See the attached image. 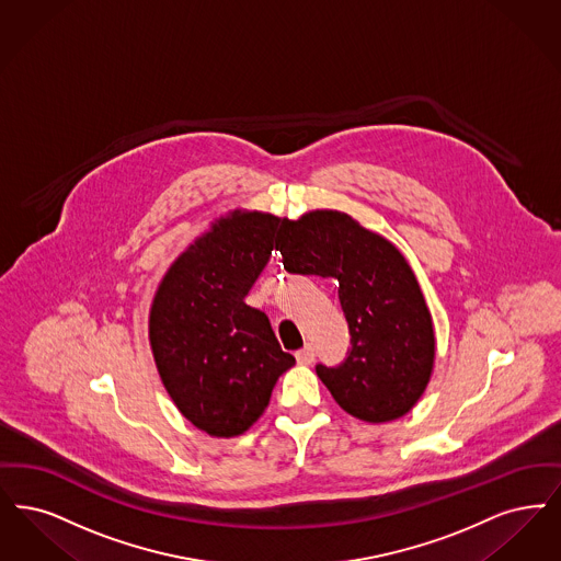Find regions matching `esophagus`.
<instances>
[{
	"mask_svg": "<svg viewBox=\"0 0 561 561\" xmlns=\"http://www.w3.org/2000/svg\"><path fill=\"white\" fill-rule=\"evenodd\" d=\"M314 359V348L311 344H307L305 348H300L298 353H296V360L300 363V365H309V363H313Z\"/></svg>",
	"mask_w": 561,
	"mask_h": 561,
	"instance_id": "1",
	"label": "esophagus"
}]
</instances>
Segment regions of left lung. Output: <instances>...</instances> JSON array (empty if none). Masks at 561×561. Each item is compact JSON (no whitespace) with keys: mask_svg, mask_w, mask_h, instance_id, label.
I'll use <instances>...</instances> for the list:
<instances>
[{"mask_svg":"<svg viewBox=\"0 0 561 561\" xmlns=\"http://www.w3.org/2000/svg\"><path fill=\"white\" fill-rule=\"evenodd\" d=\"M275 248L288 273L337 279L351 348L340 365L314 367L336 403L371 424L404 415L426 390L434 330L403 254L337 210L282 221Z\"/></svg>","mask_w":561,"mask_h":561,"instance_id":"obj_1","label":"left lung"}]
</instances>
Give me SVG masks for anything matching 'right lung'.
Listing matches in <instances>:
<instances>
[{
  "mask_svg": "<svg viewBox=\"0 0 561 561\" xmlns=\"http://www.w3.org/2000/svg\"><path fill=\"white\" fill-rule=\"evenodd\" d=\"M279 227L282 219L265 213L221 219L171 265L152 302L158 374L181 413L210 436L247 432L296 363L270 317L244 302Z\"/></svg>",
  "mask_w": 561,
  "mask_h": 561,
  "instance_id": "1",
  "label": "right lung"
}]
</instances>
